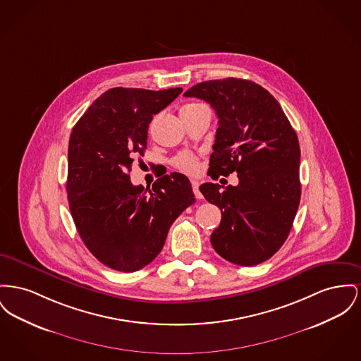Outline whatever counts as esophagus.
I'll return each instance as SVG.
<instances>
[{"mask_svg":"<svg viewBox=\"0 0 361 361\" xmlns=\"http://www.w3.org/2000/svg\"><path fill=\"white\" fill-rule=\"evenodd\" d=\"M192 190H193V193H195V196H196V199H202L203 196H202V193L199 191V183L196 181V180H192Z\"/></svg>","mask_w":361,"mask_h":361,"instance_id":"34e87169","label":"esophagus"}]
</instances>
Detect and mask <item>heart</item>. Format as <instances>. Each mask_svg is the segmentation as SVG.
Segmentation results:
<instances>
[{
  "label": "heart",
  "mask_w": 361,
  "mask_h": 361,
  "mask_svg": "<svg viewBox=\"0 0 361 361\" xmlns=\"http://www.w3.org/2000/svg\"><path fill=\"white\" fill-rule=\"evenodd\" d=\"M196 106H200V104H190V105H187V106H184L183 109H191V107ZM173 165L177 169L187 171V173H195V171H197V169H199L197 158L191 152H181V154H178L173 159Z\"/></svg>",
  "instance_id": "b5f03b06"
}]
</instances>
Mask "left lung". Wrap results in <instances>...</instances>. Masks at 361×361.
I'll return each instance as SVG.
<instances>
[{"label": "left lung", "mask_w": 361, "mask_h": 361, "mask_svg": "<svg viewBox=\"0 0 361 361\" xmlns=\"http://www.w3.org/2000/svg\"><path fill=\"white\" fill-rule=\"evenodd\" d=\"M218 116L209 176L237 173L238 185H200L222 212L212 232L215 252L238 266L270 259L292 229L300 204V146L276 98L251 80L228 78L191 87Z\"/></svg>", "instance_id": "1"}]
</instances>
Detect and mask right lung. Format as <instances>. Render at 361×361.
<instances>
[{"instance_id":"right-lung-1","label":"right lung","mask_w":361,"mask_h":361,"mask_svg":"<svg viewBox=\"0 0 361 361\" xmlns=\"http://www.w3.org/2000/svg\"><path fill=\"white\" fill-rule=\"evenodd\" d=\"M183 88L116 87L104 92L72 129L68 147L69 210L85 247L117 271H137L162 251L171 224L195 202L181 173L151 188L130 183V166L147 146L154 114Z\"/></svg>"}]
</instances>
